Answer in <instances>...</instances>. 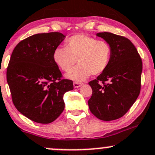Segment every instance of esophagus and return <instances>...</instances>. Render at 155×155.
<instances>
[{
	"mask_svg": "<svg viewBox=\"0 0 155 155\" xmlns=\"http://www.w3.org/2000/svg\"><path fill=\"white\" fill-rule=\"evenodd\" d=\"M80 86H82V83H80V82H73V87H74L75 88L79 87Z\"/></svg>",
	"mask_w": 155,
	"mask_h": 155,
	"instance_id": "obj_1",
	"label": "esophagus"
}]
</instances>
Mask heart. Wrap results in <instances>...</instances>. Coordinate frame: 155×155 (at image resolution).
<instances>
[{
  "label": "heart",
  "instance_id": "obj_1",
  "mask_svg": "<svg viewBox=\"0 0 155 155\" xmlns=\"http://www.w3.org/2000/svg\"><path fill=\"white\" fill-rule=\"evenodd\" d=\"M65 45L66 48L55 49L53 56L55 63L64 72H68L77 61L79 64L67 74L69 79L82 82L91 74H102L109 66L112 50L106 41L80 34L70 37Z\"/></svg>",
  "mask_w": 155,
  "mask_h": 155
}]
</instances>
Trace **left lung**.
Returning a JSON list of instances; mask_svg holds the SVG:
<instances>
[{
	"mask_svg": "<svg viewBox=\"0 0 155 155\" xmlns=\"http://www.w3.org/2000/svg\"><path fill=\"white\" fill-rule=\"evenodd\" d=\"M97 35L110 45L111 59L106 71L88 83L93 91L88 106L99 120L111 121L124 116L139 96L142 59L128 38L107 32Z\"/></svg>",
	"mask_w": 155,
	"mask_h": 155,
	"instance_id": "obj_1",
	"label": "left lung"
}]
</instances>
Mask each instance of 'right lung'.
I'll use <instances>...</instances> for the list:
<instances>
[{
  "mask_svg": "<svg viewBox=\"0 0 155 155\" xmlns=\"http://www.w3.org/2000/svg\"><path fill=\"white\" fill-rule=\"evenodd\" d=\"M61 32L39 33L19 42L6 70L12 102L19 112L35 123L56 120L64 108L63 96L73 89L53 60L55 49L64 39Z\"/></svg>",
  "mask_w": 155,
  "mask_h": 155,
  "instance_id": "add662e5",
  "label": "right lung"
}]
</instances>
